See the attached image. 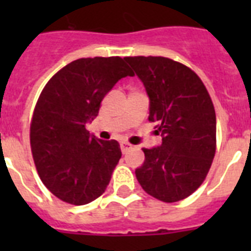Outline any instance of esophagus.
I'll use <instances>...</instances> for the list:
<instances>
[{"instance_id": "esophagus-1", "label": "esophagus", "mask_w": 251, "mask_h": 251, "mask_svg": "<svg viewBox=\"0 0 251 251\" xmlns=\"http://www.w3.org/2000/svg\"><path fill=\"white\" fill-rule=\"evenodd\" d=\"M131 149V145L130 143H126V142H122L121 143V151L122 153H126L129 150Z\"/></svg>"}]
</instances>
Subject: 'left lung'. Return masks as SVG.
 <instances>
[{
  "label": "left lung",
  "instance_id": "obj_1",
  "mask_svg": "<svg viewBox=\"0 0 251 251\" xmlns=\"http://www.w3.org/2000/svg\"><path fill=\"white\" fill-rule=\"evenodd\" d=\"M150 98L149 121L161 145L143 149L138 182L153 198L182 201L206 179L216 151V114L210 94L186 65L167 57H126Z\"/></svg>",
  "mask_w": 251,
  "mask_h": 251
}]
</instances>
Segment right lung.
<instances>
[{"label": "right lung", "mask_w": 251, "mask_h": 251, "mask_svg": "<svg viewBox=\"0 0 251 251\" xmlns=\"http://www.w3.org/2000/svg\"><path fill=\"white\" fill-rule=\"evenodd\" d=\"M134 73L121 57L79 58L48 80L33 109L29 142L39 177L57 198L74 206L105 191L121 159L117 141L91 135L86 124L118 80Z\"/></svg>", "instance_id": "obj_1"}]
</instances>
